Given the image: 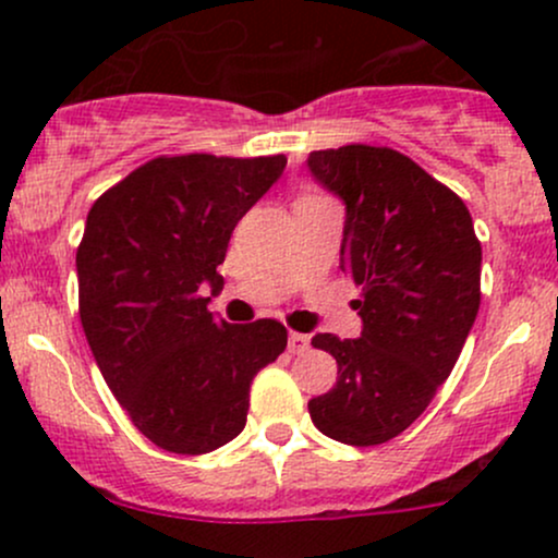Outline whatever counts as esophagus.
Wrapping results in <instances>:
<instances>
[{
    "label": "esophagus",
    "mask_w": 558,
    "mask_h": 558,
    "mask_svg": "<svg viewBox=\"0 0 558 558\" xmlns=\"http://www.w3.org/2000/svg\"><path fill=\"white\" fill-rule=\"evenodd\" d=\"M288 351H291V354H304V351H310V336H304V332H291V336H288Z\"/></svg>",
    "instance_id": "34e87169"
}]
</instances>
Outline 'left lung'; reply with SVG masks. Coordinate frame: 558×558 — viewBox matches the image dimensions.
Here are the masks:
<instances>
[{
    "label": "left lung",
    "instance_id": "1",
    "mask_svg": "<svg viewBox=\"0 0 558 558\" xmlns=\"http://www.w3.org/2000/svg\"><path fill=\"white\" fill-rule=\"evenodd\" d=\"M345 202L341 270L362 288V338L317 332L338 380L310 401L319 433L377 446L407 430L451 375L480 310L483 248L466 204L390 146L345 144L310 155Z\"/></svg>",
    "mask_w": 558,
    "mask_h": 558
}]
</instances>
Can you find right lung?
Wrapping results in <instances>:
<instances>
[{
  "label": "right lung",
  "mask_w": 558,
  "mask_h": 558,
  "mask_svg": "<svg viewBox=\"0 0 558 558\" xmlns=\"http://www.w3.org/2000/svg\"><path fill=\"white\" fill-rule=\"evenodd\" d=\"M283 155L155 157L94 202L75 254L78 312L107 386L151 444L207 453L246 425L254 375L286 351L278 319L207 310L233 228Z\"/></svg>",
  "instance_id": "1"
}]
</instances>
